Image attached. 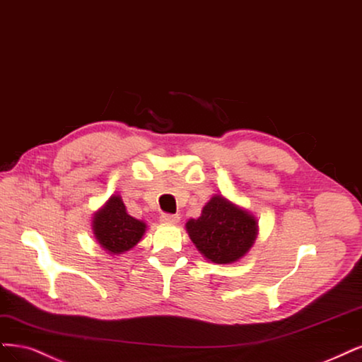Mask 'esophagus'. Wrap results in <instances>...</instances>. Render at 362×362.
Masks as SVG:
<instances>
[{"label":"esophagus","instance_id":"1","mask_svg":"<svg viewBox=\"0 0 362 362\" xmlns=\"http://www.w3.org/2000/svg\"><path fill=\"white\" fill-rule=\"evenodd\" d=\"M160 221L163 224H177L180 221V217L177 214H161Z\"/></svg>","mask_w":362,"mask_h":362}]
</instances>
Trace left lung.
I'll return each mask as SVG.
<instances>
[{"label":"left lung","mask_w":362,"mask_h":362,"mask_svg":"<svg viewBox=\"0 0 362 362\" xmlns=\"http://www.w3.org/2000/svg\"><path fill=\"white\" fill-rule=\"evenodd\" d=\"M187 233L206 260L218 265L243 259L257 238V220L223 194H214L197 218L185 223Z\"/></svg>","instance_id":"left-lung-1"}]
</instances>
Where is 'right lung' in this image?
I'll return each instance as SVG.
<instances>
[{"label":"right lung","instance_id":"obj_1","mask_svg":"<svg viewBox=\"0 0 362 362\" xmlns=\"http://www.w3.org/2000/svg\"><path fill=\"white\" fill-rule=\"evenodd\" d=\"M91 228L100 247L112 256H119L142 240L146 223L132 217L121 196L112 194L94 213Z\"/></svg>","mask_w":362,"mask_h":362}]
</instances>
